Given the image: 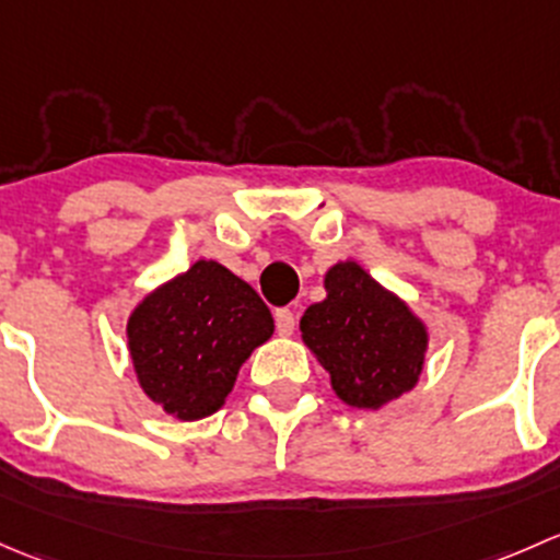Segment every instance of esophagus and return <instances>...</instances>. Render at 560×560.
<instances>
[{
    "instance_id": "34e87169",
    "label": "esophagus",
    "mask_w": 560,
    "mask_h": 560,
    "mask_svg": "<svg viewBox=\"0 0 560 560\" xmlns=\"http://www.w3.org/2000/svg\"><path fill=\"white\" fill-rule=\"evenodd\" d=\"M275 326H278L282 337H288V334H293V328H296V315L288 307H280L278 313H275Z\"/></svg>"
}]
</instances>
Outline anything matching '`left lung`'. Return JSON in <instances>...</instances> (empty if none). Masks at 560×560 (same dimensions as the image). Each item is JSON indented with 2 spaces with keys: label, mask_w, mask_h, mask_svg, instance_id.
<instances>
[{
  "label": "left lung",
  "mask_w": 560,
  "mask_h": 560,
  "mask_svg": "<svg viewBox=\"0 0 560 560\" xmlns=\"http://www.w3.org/2000/svg\"><path fill=\"white\" fill-rule=\"evenodd\" d=\"M326 299L302 315V339L345 405L380 409L415 388L425 364V323L361 264L339 261L323 278Z\"/></svg>",
  "instance_id": "1"
}]
</instances>
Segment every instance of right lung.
Wrapping results in <instances>:
<instances>
[{"label": "right lung", "mask_w": 560, "mask_h": 560, "mask_svg": "<svg viewBox=\"0 0 560 560\" xmlns=\"http://www.w3.org/2000/svg\"><path fill=\"white\" fill-rule=\"evenodd\" d=\"M272 331L261 296L205 258L148 293L126 326L140 388L177 420L218 412L240 366Z\"/></svg>", "instance_id": "right-lung-1"}]
</instances>
